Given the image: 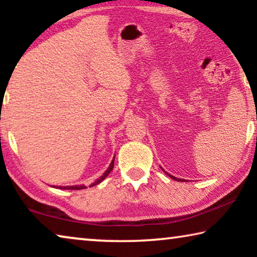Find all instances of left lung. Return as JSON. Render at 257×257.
<instances>
[{"label": "left lung", "instance_id": "obj_1", "mask_svg": "<svg viewBox=\"0 0 257 257\" xmlns=\"http://www.w3.org/2000/svg\"><path fill=\"white\" fill-rule=\"evenodd\" d=\"M169 176H170V175H169ZM170 178H172V179H175V180H177V181H182V180H180V179H177V178L173 177V176H170Z\"/></svg>", "mask_w": 257, "mask_h": 257}]
</instances>
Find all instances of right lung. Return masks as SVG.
I'll return each instance as SVG.
<instances>
[{
	"instance_id": "right-lung-1",
	"label": "right lung",
	"mask_w": 257,
	"mask_h": 257,
	"mask_svg": "<svg viewBox=\"0 0 257 257\" xmlns=\"http://www.w3.org/2000/svg\"><path fill=\"white\" fill-rule=\"evenodd\" d=\"M113 167H114V159L112 160V162H111V164H110V167L107 168V170L103 173V176L102 177H99L98 179L95 181V182H93V185L92 186H95V185H97V184H99V182L101 181H103L104 179H105V178L107 177V175L108 173H110L111 171H112V169H113ZM61 189H71V190H77V189H84V188H86L85 186H68V187H60Z\"/></svg>"
}]
</instances>
